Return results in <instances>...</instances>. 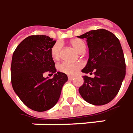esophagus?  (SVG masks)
Segmentation results:
<instances>
[{
  "label": "esophagus",
  "mask_w": 133,
  "mask_h": 133,
  "mask_svg": "<svg viewBox=\"0 0 133 133\" xmlns=\"http://www.w3.org/2000/svg\"><path fill=\"white\" fill-rule=\"evenodd\" d=\"M74 78H75V77H74V76H71V75H68V78L69 79V80H71V79H73Z\"/></svg>",
  "instance_id": "obj_1"
}]
</instances>
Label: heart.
<instances>
[{"label": "heart", "mask_w": 133, "mask_h": 133, "mask_svg": "<svg viewBox=\"0 0 133 133\" xmlns=\"http://www.w3.org/2000/svg\"><path fill=\"white\" fill-rule=\"evenodd\" d=\"M71 45L80 52L85 50V44L82 40L78 39H75L71 41ZM51 55L54 60H58L61 55V45L59 43H56L52 47L51 49ZM83 64L81 62H63L58 65L57 68L60 72L64 74L74 75H75L81 67Z\"/></svg>", "instance_id": "obj_1"}]
</instances>
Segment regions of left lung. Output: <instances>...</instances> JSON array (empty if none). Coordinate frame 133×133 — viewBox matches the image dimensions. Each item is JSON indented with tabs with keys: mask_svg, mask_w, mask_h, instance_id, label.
Instances as JSON below:
<instances>
[{
	"mask_svg": "<svg viewBox=\"0 0 133 133\" xmlns=\"http://www.w3.org/2000/svg\"><path fill=\"white\" fill-rule=\"evenodd\" d=\"M86 39L89 58L81 71L94 78L83 76L78 91L88 103L101 106L110 103L118 94L126 76V63L121 44L111 32L100 29L78 36Z\"/></svg>",
	"mask_w": 133,
	"mask_h": 133,
	"instance_id": "1",
	"label": "left lung"
}]
</instances>
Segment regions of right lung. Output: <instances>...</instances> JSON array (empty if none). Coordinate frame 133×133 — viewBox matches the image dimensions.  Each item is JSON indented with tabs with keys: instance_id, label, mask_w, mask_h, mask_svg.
<instances>
[{
	"instance_id": "add662e5",
	"label": "right lung",
	"mask_w": 133,
	"mask_h": 133,
	"mask_svg": "<svg viewBox=\"0 0 133 133\" xmlns=\"http://www.w3.org/2000/svg\"><path fill=\"white\" fill-rule=\"evenodd\" d=\"M55 40L45 36H30L15 49L11 62L10 75L13 89L19 98L31 110L43 112L57 103L66 74L58 71L51 55ZM45 72L54 74L52 79L44 78Z\"/></svg>"
}]
</instances>
